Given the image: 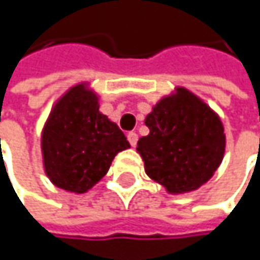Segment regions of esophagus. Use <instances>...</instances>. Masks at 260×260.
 <instances>
[{"instance_id":"esophagus-1","label":"esophagus","mask_w":260,"mask_h":260,"mask_svg":"<svg viewBox=\"0 0 260 260\" xmlns=\"http://www.w3.org/2000/svg\"><path fill=\"white\" fill-rule=\"evenodd\" d=\"M128 141H129V144L132 147H135L137 141H138V135L135 132H128Z\"/></svg>"}]
</instances>
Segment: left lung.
Here are the masks:
<instances>
[{
	"mask_svg": "<svg viewBox=\"0 0 260 260\" xmlns=\"http://www.w3.org/2000/svg\"><path fill=\"white\" fill-rule=\"evenodd\" d=\"M149 135L137 150L149 178L170 192H188L208 182L218 169L226 146L218 116L185 88L164 98L146 117Z\"/></svg>",
	"mask_w": 260,
	"mask_h": 260,
	"instance_id": "1",
	"label": "left lung"
}]
</instances>
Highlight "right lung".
Listing matches in <instances>:
<instances>
[{
	"label": "right lung",
	"instance_id": "obj_1",
	"mask_svg": "<svg viewBox=\"0 0 260 260\" xmlns=\"http://www.w3.org/2000/svg\"><path fill=\"white\" fill-rule=\"evenodd\" d=\"M128 147L125 134L99 113L96 96L81 84L55 104L42 134L48 178L78 194L101 181L114 156Z\"/></svg>",
	"mask_w": 260,
	"mask_h": 260
}]
</instances>
